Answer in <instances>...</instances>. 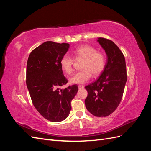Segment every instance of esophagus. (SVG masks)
<instances>
[{"mask_svg": "<svg viewBox=\"0 0 151 151\" xmlns=\"http://www.w3.org/2000/svg\"><path fill=\"white\" fill-rule=\"evenodd\" d=\"M78 88H79V89H83L84 88V86H83V85H79Z\"/></svg>", "mask_w": 151, "mask_h": 151, "instance_id": "esophagus-1", "label": "esophagus"}]
</instances>
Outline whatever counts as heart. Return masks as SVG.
I'll return each instance as SVG.
<instances>
[{
  "label": "heart",
  "instance_id": "1",
  "mask_svg": "<svg viewBox=\"0 0 151 151\" xmlns=\"http://www.w3.org/2000/svg\"><path fill=\"white\" fill-rule=\"evenodd\" d=\"M74 55L76 59H83L81 65L83 70L70 77L69 79L70 84H84L91 79L92 74L96 76L104 70L106 58L103 53L97 52L95 48L89 45H83L76 48L74 51ZM73 63L74 59L68 55H63L60 60L62 70L67 74H70L74 71Z\"/></svg>",
  "mask_w": 151,
  "mask_h": 151
}]
</instances>
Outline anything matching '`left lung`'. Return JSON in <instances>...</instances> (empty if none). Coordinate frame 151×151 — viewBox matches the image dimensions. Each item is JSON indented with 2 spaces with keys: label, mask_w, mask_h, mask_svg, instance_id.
Here are the masks:
<instances>
[{
  "label": "left lung",
  "mask_w": 151,
  "mask_h": 151,
  "mask_svg": "<svg viewBox=\"0 0 151 151\" xmlns=\"http://www.w3.org/2000/svg\"><path fill=\"white\" fill-rule=\"evenodd\" d=\"M97 42L106 53L107 61L98 79L85 87L88 93L85 105L94 116L104 117L121 101L127 79L126 63L123 54L112 41L98 38Z\"/></svg>",
  "instance_id": "1"
}]
</instances>
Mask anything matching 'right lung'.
<instances>
[{
  "instance_id": "add662e5",
  "label": "right lung",
  "mask_w": 151,
  "mask_h": 151,
  "mask_svg": "<svg viewBox=\"0 0 151 151\" xmlns=\"http://www.w3.org/2000/svg\"><path fill=\"white\" fill-rule=\"evenodd\" d=\"M70 45L46 42L30 53L26 66V86L34 106L47 120L59 122L67 118L77 85L60 89L67 83L60 66Z\"/></svg>"
}]
</instances>
